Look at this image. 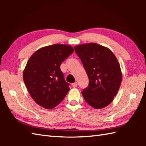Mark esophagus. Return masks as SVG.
<instances>
[{
  "mask_svg": "<svg viewBox=\"0 0 146 146\" xmlns=\"http://www.w3.org/2000/svg\"><path fill=\"white\" fill-rule=\"evenodd\" d=\"M72 86H73V87H74V88L76 87V86H78V83H77V82H75V83H72Z\"/></svg>",
  "mask_w": 146,
  "mask_h": 146,
  "instance_id": "esophagus-1",
  "label": "esophagus"
}]
</instances>
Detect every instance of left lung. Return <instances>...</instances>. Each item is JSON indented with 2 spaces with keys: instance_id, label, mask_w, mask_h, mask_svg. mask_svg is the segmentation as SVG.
I'll list each match as a JSON object with an SVG mask.
<instances>
[{
  "instance_id": "left-lung-1",
  "label": "left lung",
  "mask_w": 146,
  "mask_h": 146,
  "mask_svg": "<svg viewBox=\"0 0 146 146\" xmlns=\"http://www.w3.org/2000/svg\"><path fill=\"white\" fill-rule=\"evenodd\" d=\"M89 79L82 94L88 105L96 109L108 106L119 91L122 75L120 64L110 49L90 42L75 46Z\"/></svg>"
}]
</instances>
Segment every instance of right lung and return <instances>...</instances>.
I'll list each match as a JSON object with an SVG mask.
<instances>
[{
  "label": "right lung",
  "instance_id": "add662e5",
  "mask_svg": "<svg viewBox=\"0 0 146 146\" xmlns=\"http://www.w3.org/2000/svg\"><path fill=\"white\" fill-rule=\"evenodd\" d=\"M73 51L70 45L54 44L39 49L30 57L23 71V79L37 104L51 109L63 101L70 88L60 65Z\"/></svg>",
  "mask_w": 146,
  "mask_h": 146
}]
</instances>
